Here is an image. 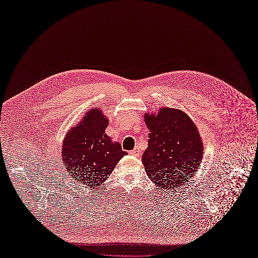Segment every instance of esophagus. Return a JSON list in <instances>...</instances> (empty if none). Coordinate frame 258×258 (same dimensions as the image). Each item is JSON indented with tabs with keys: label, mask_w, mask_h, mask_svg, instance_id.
Instances as JSON below:
<instances>
[{
	"label": "esophagus",
	"mask_w": 258,
	"mask_h": 258,
	"mask_svg": "<svg viewBox=\"0 0 258 258\" xmlns=\"http://www.w3.org/2000/svg\"><path fill=\"white\" fill-rule=\"evenodd\" d=\"M130 153H131L133 156H138V155L140 154V150H139L138 148H135V149L132 150Z\"/></svg>",
	"instance_id": "34e87169"
}]
</instances>
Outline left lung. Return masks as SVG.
Wrapping results in <instances>:
<instances>
[{"label": "left lung", "instance_id": "8db88e82", "mask_svg": "<svg viewBox=\"0 0 258 258\" xmlns=\"http://www.w3.org/2000/svg\"><path fill=\"white\" fill-rule=\"evenodd\" d=\"M148 148L142 162L154 185L163 191L178 189L190 180L203 159L201 136L190 116L176 108L160 107L145 113Z\"/></svg>", "mask_w": 258, "mask_h": 258}]
</instances>
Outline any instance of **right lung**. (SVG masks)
<instances>
[{
	"mask_svg": "<svg viewBox=\"0 0 258 258\" xmlns=\"http://www.w3.org/2000/svg\"><path fill=\"white\" fill-rule=\"evenodd\" d=\"M101 108H92L65 135L62 161L76 182L85 188L103 185L118 161L127 153L106 135L108 117Z\"/></svg>",
	"mask_w": 258,
	"mask_h": 258,
	"instance_id": "right-lung-1",
	"label": "right lung"
}]
</instances>
